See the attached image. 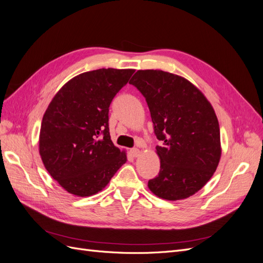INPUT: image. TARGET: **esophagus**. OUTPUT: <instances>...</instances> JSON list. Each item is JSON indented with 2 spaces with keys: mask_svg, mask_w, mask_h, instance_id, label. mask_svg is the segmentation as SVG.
I'll return each mask as SVG.
<instances>
[{
  "mask_svg": "<svg viewBox=\"0 0 263 263\" xmlns=\"http://www.w3.org/2000/svg\"><path fill=\"white\" fill-rule=\"evenodd\" d=\"M139 154H140V150H139L138 148H133V149L130 150V155H132L133 157H135V158H137V157L139 156Z\"/></svg>",
  "mask_w": 263,
  "mask_h": 263,
  "instance_id": "34e87169",
  "label": "esophagus"
}]
</instances>
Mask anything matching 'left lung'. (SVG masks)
<instances>
[{"label": "left lung", "mask_w": 263, "mask_h": 263, "mask_svg": "<svg viewBox=\"0 0 263 263\" xmlns=\"http://www.w3.org/2000/svg\"><path fill=\"white\" fill-rule=\"evenodd\" d=\"M129 83L145 97L156 136L163 141L156 147L160 171L148 187L169 201L195 194L213 177L221 155L211 103L186 79L161 70H138Z\"/></svg>", "instance_id": "8db88e82"}]
</instances>
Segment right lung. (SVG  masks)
<instances>
[{
  "label": "right lung",
  "mask_w": 263,
  "mask_h": 263,
  "mask_svg": "<svg viewBox=\"0 0 263 263\" xmlns=\"http://www.w3.org/2000/svg\"><path fill=\"white\" fill-rule=\"evenodd\" d=\"M134 69H99L71 79L48 105L39 134V154L50 176L70 194L91 196L126 162L110 140L108 110Z\"/></svg>",
  "instance_id": "obj_1"
}]
</instances>
